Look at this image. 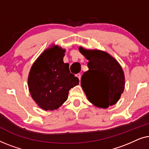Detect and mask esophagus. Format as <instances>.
<instances>
[{
	"instance_id": "1",
	"label": "esophagus",
	"mask_w": 149,
	"mask_h": 149,
	"mask_svg": "<svg viewBox=\"0 0 149 149\" xmlns=\"http://www.w3.org/2000/svg\"><path fill=\"white\" fill-rule=\"evenodd\" d=\"M75 76H76L77 77H78V78H79V80H81V74H80V73H78V74H77L76 75H75Z\"/></svg>"
}]
</instances>
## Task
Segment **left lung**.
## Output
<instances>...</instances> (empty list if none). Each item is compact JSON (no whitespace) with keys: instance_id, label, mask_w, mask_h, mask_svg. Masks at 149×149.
<instances>
[{"instance_id":"8db88e82","label":"left lung","mask_w":149,"mask_h":149,"mask_svg":"<svg viewBox=\"0 0 149 149\" xmlns=\"http://www.w3.org/2000/svg\"><path fill=\"white\" fill-rule=\"evenodd\" d=\"M79 49L89 60V70L81 81L88 100L102 109L115 104L125 87V76L119 62L103 51L85 49L82 47Z\"/></svg>"}]
</instances>
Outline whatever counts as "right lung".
Instances as JSON below:
<instances>
[{
	"instance_id": "right-lung-1",
	"label": "right lung",
	"mask_w": 149,
	"mask_h": 149,
	"mask_svg": "<svg viewBox=\"0 0 149 149\" xmlns=\"http://www.w3.org/2000/svg\"><path fill=\"white\" fill-rule=\"evenodd\" d=\"M66 50L58 45L47 49L30 68L28 85L32 99L45 111L58 109L68 99V91L79 85L70 73L69 64L63 62Z\"/></svg>"
}]
</instances>
